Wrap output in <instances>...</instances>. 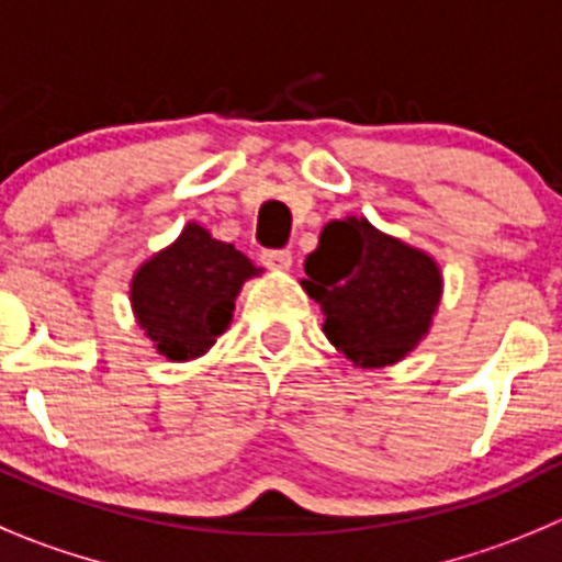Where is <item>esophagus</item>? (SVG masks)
Listing matches in <instances>:
<instances>
[{"instance_id": "obj_1", "label": "esophagus", "mask_w": 562, "mask_h": 562, "mask_svg": "<svg viewBox=\"0 0 562 562\" xmlns=\"http://www.w3.org/2000/svg\"><path fill=\"white\" fill-rule=\"evenodd\" d=\"M261 265L270 267V270H290L292 254L286 248H267L261 250Z\"/></svg>"}]
</instances>
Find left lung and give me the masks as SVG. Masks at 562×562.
<instances>
[{"mask_svg": "<svg viewBox=\"0 0 562 562\" xmlns=\"http://www.w3.org/2000/svg\"><path fill=\"white\" fill-rule=\"evenodd\" d=\"M306 276L301 284L323 306L325 336L364 370L408 356L441 301L436 261L364 217L328 223Z\"/></svg>", "mask_w": 562, "mask_h": 562, "instance_id": "1", "label": "left lung"}]
</instances>
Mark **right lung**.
Here are the masks:
<instances>
[{"instance_id":"right-lung-1","label":"right lung","mask_w":562,"mask_h":562,"mask_svg":"<svg viewBox=\"0 0 562 562\" xmlns=\"http://www.w3.org/2000/svg\"><path fill=\"white\" fill-rule=\"evenodd\" d=\"M259 267L234 245L187 223L132 278V308L148 339L170 361L204 356L228 328L239 290Z\"/></svg>"}]
</instances>
